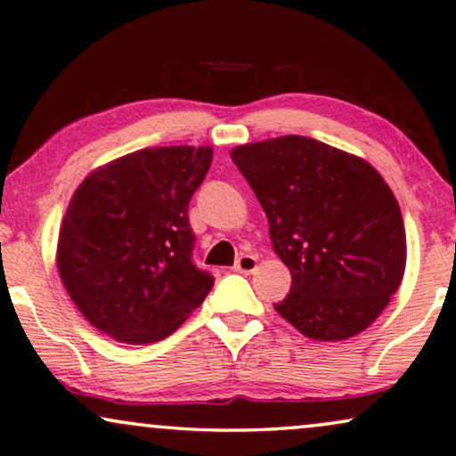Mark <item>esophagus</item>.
<instances>
[{
  "label": "esophagus",
  "mask_w": 456,
  "mask_h": 456,
  "mask_svg": "<svg viewBox=\"0 0 456 456\" xmlns=\"http://www.w3.org/2000/svg\"><path fill=\"white\" fill-rule=\"evenodd\" d=\"M258 266V258L252 256V254H241V256L235 260L233 271L235 273H244V275H250V273L256 271Z\"/></svg>",
  "instance_id": "esophagus-1"
}]
</instances>
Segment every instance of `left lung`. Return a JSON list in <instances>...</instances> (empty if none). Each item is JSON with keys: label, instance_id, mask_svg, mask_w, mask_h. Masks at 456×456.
Instances as JSON below:
<instances>
[{"label": "left lung", "instance_id": "1", "mask_svg": "<svg viewBox=\"0 0 456 456\" xmlns=\"http://www.w3.org/2000/svg\"><path fill=\"white\" fill-rule=\"evenodd\" d=\"M232 158L291 273L275 311L321 342L365 331L406 265L403 215L384 177L362 158L302 135L240 145Z\"/></svg>", "mask_w": 456, "mask_h": 456}]
</instances>
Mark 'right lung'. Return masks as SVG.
I'll return each mask as SVG.
<instances>
[{
    "label": "right lung",
    "mask_w": 456,
    "mask_h": 456,
    "mask_svg": "<svg viewBox=\"0 0 456 456\" xmlns=\"http://www.w3.org/2000/svg\"><path fill=\"white\" fill-rule=\"evenodd\" d=\"M210 162L208 145L139 150L77 187L60 224L56 265L83 317L117 342H160L215 285L193 265L187 216Z\"/></svg>",
    "instance_id": "right-lung-1"
}]
</instances>
